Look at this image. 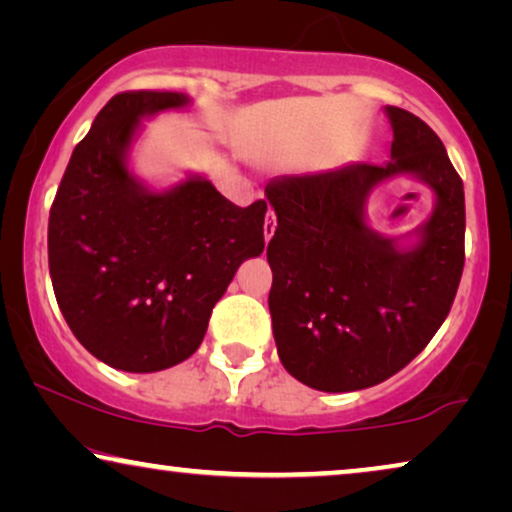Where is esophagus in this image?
Returning <instances> with one entry per match:
<instances>
[{"instance_id":"esophagus-1","label":"esophagus","mask_w":512,"mask_h":512,"mask_svg":"<svg viewBox=\"0 0 512 512\" xmlns=\"http://www.w3.org/2000/svg\"><path fill=\"white\" fill-rule=\"evenodd\" d=\"M275 228H277L275 214L268 212V216H265V223H263V235H265V242H270V237L275 235Z\"/></svg>"}]
</instances>
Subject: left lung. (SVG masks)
I'll list each match as a JSON object with an SVG mask.
<instances>
[{
    "instance_id": "obj_1",
    "label": "left lung",
    "mask_w": 512,
    "mask_h": 512,
    "mask_svg": "<svg viewBox=\"0 0 512 512\" xmlns=\"http://www.w3.org/2000/svg\"><path fill=\"white\" fill-rule=\"evenodd\" d=\"M387 114V165L275 177L265 186L277 214L268 303L279 361L319 391L375 387L408 366L450 314L464 272L461 177L422 118L398 107ZM391 173H415L439 198L410 252L362 223L367 193Z\"/></svg>"
}]
</instances>
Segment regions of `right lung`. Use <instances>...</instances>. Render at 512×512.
Wrapping results in <instances>:
<instances>
[{"instance_id": "obj_1", "label": "right lung", "mask_w": 512, "mask_h": 512, "mask_svg": "<svg viewBox=\"0 0 512 512\" xmlns=\"http://www.w3.org/2000/svg\"><path fill=\"white\" fill-rule=\"evenodd\" d=\"M186 102L172 90L111 97L76 144L48 216L62 317L95 359L128 373L186 361L237 268L265 247V200L237 207L205 179L151 193L125 167L139 118Z\"/></svg>"}]
</instances>
